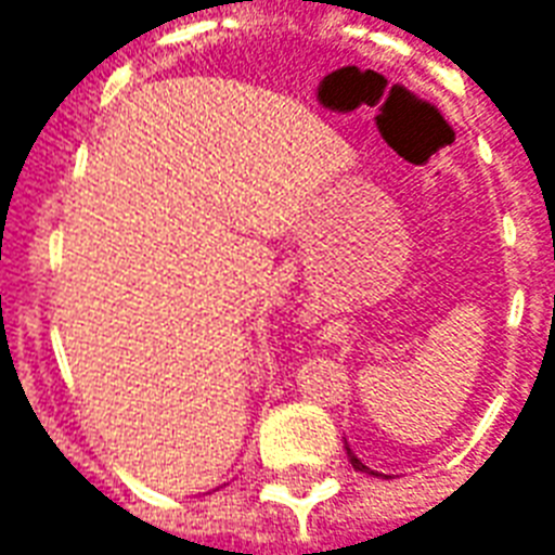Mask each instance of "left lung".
<instances>
[{"instance_id": "1", "label": "left lung", "mask_w": 555, "mask_h": 555, "mask_svg": "<svg viewBox=\"0 0 555 555\" xmlns=\"http://www.w3.org/2000/svg\"><path fill=\"white\" fill-rule=\"evenodd\" d=\"M345 449H348V461H350V464H353V469H360V473H372V476H377V473H374V469H369V466L362 464V461H360V457H357V454L350 452V446H348V442H345Z\"/></svg>"}]
</instances>
